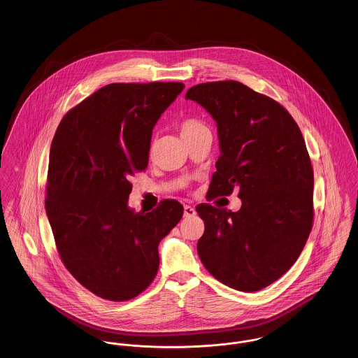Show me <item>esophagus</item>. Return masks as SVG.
Instances as JSON below:
<instances>
[{"label": "esophagus", "mask_w": 358, "mask_h": 358, "mask_svg": "<svg viewBox=\"0 0 358 358\" xmlns=\"http://www.w3.org/2000/svg\"><path fill=\"white\" fill-rule=\"evenodd\" d=\"M194 215H196V209L193 206H190V205H185L184 206V216L185 217H192Z\"/></svg>", "instance_id": "34e87169"}]
</instances>
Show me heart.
<instances>
[{
	"label": "heart",
	"mask_w": 358,
	"mask_h": 358,
	"mask_svg": "<svg viewBox=\"0 0 358 358\" xmlns=\"http://www.w3.org/2000/svg\"><path fill=\"white\" fill-rule=\"evenodd\" d=\"M201 127H204V124H203L201 122H199V120H184V122L181 123V136L193 133V131H196V130H199V129H201Z\"/></svg>",
	"instance_id": "b5f03b06"
}]
</instances>
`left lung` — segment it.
Returning <instances> with one entry per match:
<instances>
[{"label": "left lung", "mask_w": 358, "mask_h": 358, "mask_svg": "<svg viewBox=\"0 0 358 358\" xmlns=\"http://www.w3.org/2000/svg\"><path fill=\"white\" fill-rule=\"evenodd\" d=\"M217 124L220 157L210 197L238 190V212L201 204L197 252L219 282L252 292L270 286L301 255L313 225L314 173L302 133L289 111L235 80L193 85Z\"/></svg>", "instance_id": "8db88e82"}]
</instances>
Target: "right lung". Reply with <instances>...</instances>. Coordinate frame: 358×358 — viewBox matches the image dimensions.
I'll use <instances>...</instances> for the list:
<instances>
[{"label": "right lung", "instance_id": "obj_1", "mask_svg": "<svg viewBox=\"0 0 358 358\" xmlns=\"http://www.w3.org/2000/svg\"><path fill=\"white\" fill-rule=\"evenodd\" d=\"M185 85H104L62 120L52 139L45 210L60 257L95 295L129 301L158 271V244L182 217L165 200L149 213L127 201L145 171L154 126Z\"/></svg>", "mask_w": 358, "mask_h": 358}]
</instances>
